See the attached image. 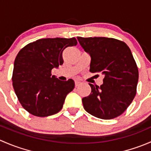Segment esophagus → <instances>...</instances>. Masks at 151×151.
Masks as SVG:
<instances>
[{
    "instance_id": "1",
    "label": "esophagus",
    "mask_w": 151,
    "mask_h": 151,
    "mask_svg": "<svg viewBox=\"0 0 151 151\" xmlns=\"http://www.w3.org/2000/svg\"><path fill=\"white\" fill-rule=\"evenodd\" d=\"M74 84H75V87H78L79 85H80V84H81V83L79 81H75L74 82Z\"/></svg>"
}]
</instances>
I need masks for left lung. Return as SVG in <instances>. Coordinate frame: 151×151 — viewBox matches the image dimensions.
I'll return each mask as SVG.
<instances>
[{
    "label": "left lung",
    "instance_id": "obj_1",
    "mask_svg": "<svg viewBox=\"0 0 151 151\" xmlns=\"http://www.w3.org/2000/svg\"><path fill=\"white\" fill-rule=\"evenodd\" d=\"M91 60L90 71L104 75L101 86L89 83L91 93L82 99L88 113L109 120L124 112L137 93L139 71L129 47L113 38L77 37Z\"/></svg>",
    "mask_w": 151,
    "mask_h": 151
}]
</instances>
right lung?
Returning <instances> with one entry per match:
<instances>
[{"label":"right lung","mask_w":151,"mask_h":151,"mask_svg":"<svg viewBox=\"0 0 151 151\" xmlns=\"http://www.w3.org/2000/svg\"><path fill=\"white\" fill-rule=\"evenodd\" d=\"M77 45L75 38L41 39L20 50L14 63L12 85L22 107L37 117L58 112L74 88V80L60 81L52 69L63 63V52Z\"/></svg>","instance_id":"1"}]
</instances>
